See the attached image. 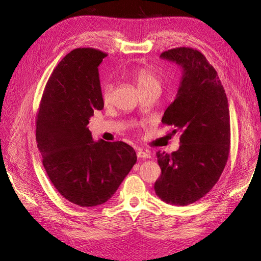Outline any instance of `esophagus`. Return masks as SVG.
<instances>
[{"instance_id": "obj_1", "label": "esophagus", "mask_w": 261, "mask_h": 261, "mask_svg": "<svg viewBox=\"0 0 261 261\" xmlns=\"http://www.w3.org/2000/svg\"><path fill=\"white\" fill-rule=\"evenodd\" d=\"M137 156L138 158H151V153L148 150H143V149H138L137 151Z\"/></svg>"}]
</instances>
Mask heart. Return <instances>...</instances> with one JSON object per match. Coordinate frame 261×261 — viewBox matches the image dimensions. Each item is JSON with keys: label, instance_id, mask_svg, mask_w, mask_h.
<instances>
[{"label": "heart", "instance_id": "obj_1", "mask_svg": "<svg viewBox=\"0 0 261 261\" xmlns=\"http://www.w3.org/2000/svg\"><path fill=\"white\" fill-rule=\"evenodd\" d=\"M130 77L136 83L138 90H139L140 93L150 90V88H158V90H160V86H162V83H160L156 74H154L151 69L146 68V67H139V68L132 69L130 71ZM112 91H113L112 84L108 83V84L104 85L103 92H102V99L105 104L110 102L111 95H112Z\"/></svg>", "mask_w": 261, "mask_h": 261}]
</instances>
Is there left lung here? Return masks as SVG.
<instances>
[{
    "instance_id": "obj_1",
    "label": "left lung",
    "mask_w": 261,
    "mask_h": 261,
    "mask_svg": "<svg viewBox=\"0 0 261 261\" xmlns=\"http://www.w3.org/2000/svg\"><path fill=\"white\" fill-rule=\"evenodd\" d=\"M160 57L182 69L176 98L162 122L180 132V146L170 154L158 151L162 175L154 192L164 202L188 205L212 190L230 152V112L224 88L202 53L188 47L164 51Z\"/></svg>"
}]
</instances>
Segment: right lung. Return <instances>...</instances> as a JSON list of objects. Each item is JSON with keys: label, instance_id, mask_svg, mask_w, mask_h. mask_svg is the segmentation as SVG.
I'll return each mask as SVG.
<instances>
[{"label": "right lung", "instance_id": "1", "mask_svg": "<svg viewBox=\"0 0 261 261\" xmlns=\"http://www.w3.org/2000/svg\"><path fill=\"white\" fill-rule=\"evenodd\" d=\"M107 54L77 48L62 59L49 77L37 114L36 139L53 185L83 207L113 196L137 162L123 141H94L87 124L102 110L98 66Z\"/></svg>", "mask_w": 261, "mask_h": 261}]
</instances>
